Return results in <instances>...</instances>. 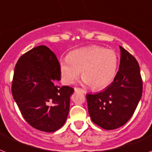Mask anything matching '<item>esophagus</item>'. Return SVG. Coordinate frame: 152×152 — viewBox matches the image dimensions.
Returning a JSON list of instances; mask_svg holds the SVG:
<instances>
[{
	"instance_id": "obj_1",
	"label": "esophagus",
	"mask_w": 152,
	"mask_h": 152,
	"mask_svg": "<svg viewBox=\"0 0 152 152\" xmlns=\"http://www.w3.org/2000/svg\"><path fill=\"white\" fill-rule=\"evenodd\" d=\"M74 89H75V91H76V92H82V93H83V94H86V91L84 90V89H80V88H77V87H76V88H75Z\"/></svg>"
}]
</instances>
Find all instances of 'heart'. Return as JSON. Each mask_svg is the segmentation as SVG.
Instances as JSON below:
<instances>
[{
  "instance_id": "b5f03b06",
  "label": "heart",
  "mask_w": 152,
  "mask_h": 152,
  "mask_svg": "<svg viewBox=\"0 0 152 152\" xmlns=\"http://www.w3.org/2000/svg\"><path fill=\"white\" fill-rule=\"evenodd\" d=\"M118 66L116 53L99 46L76 49L60 61L63 84L69 86L74 83L81 71L83 83L91 85L94 89L107 87L115 76Z\"/></svg>"
}]
</instances>
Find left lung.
<instances>
[{"label": "left lung", "mask_w": 152, "mask_h": 152, "mask_svg": "<svg viewBox=\"0 0 152 152\" xmlns=\"http://www.w3.org/2000/svg\"><path fill=\"white\" fill-rule=\"evenodd\" d=\"M120 66L113 83L96 94H87L92 121L106 130L118 129L129 121L142 95V79L138 61L119 46Z\"/></svg>", "instance_id": "obj_1"}]
</instances>
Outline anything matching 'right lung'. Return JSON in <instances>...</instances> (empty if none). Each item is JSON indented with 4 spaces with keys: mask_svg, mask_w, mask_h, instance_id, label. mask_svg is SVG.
<instances>
[{
    "mask_svg": "<svg viewBox=\"0 0 152 152\" xmlns=\"http://www.w3.org/2000/svg\"><path fill=\"white\" fill-rule=\"evenodd\" d=\"M60 63L50 49L38 46L19 58L11 91L24 119L33 128L53 132L63 126L69 109L72 87L59 86Z\"/></svg>",
    "mask_w": 152,
    "mask_h": 152,
    "instance_id": "obj_1",
    "label": "right lung"
}]
</instances>
